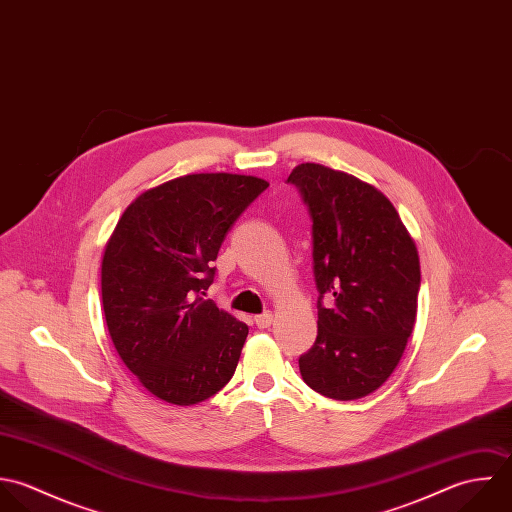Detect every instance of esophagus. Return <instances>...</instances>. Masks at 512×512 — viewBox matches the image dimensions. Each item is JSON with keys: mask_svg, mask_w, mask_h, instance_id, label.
Segmentation results:
<instances>
[{"mask_svg": "<svg viewBox=\"0 0 512 512\" xmlns=\"http://www.w3.org/2000/svg\"><path fill=\"white\" fill-rule=\"evenodd\" d=\"M254 322L258 328H268L274 322V316H272V312H264L260 316H254Z\"/></svg>", "mask_w": 512, "mask_h": 512, "instance_id": "obj_1", "label": "esophagus"}]
</instances>
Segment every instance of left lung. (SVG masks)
<instances>
[{
	"label": "left lung",
	"mask_w": 512,
	"mask_h": 512,
	"mask_svg": "<svg viewBox=\"0 0 512 512\" xmlns=\"http://www.w3.org/2000/svg\"><path fill=\"white\" fill-rule=\"evenodd\" d=\"M288 182L312 218L318 288V336L300 373L326 397H365L393 373L415 326V242L393 204L347 172L306 163Z\"/></svg>",
	"instance_id": "1"
}]
</instances>
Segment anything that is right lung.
<instances>
[{
    "instance_id": "add662e5",
    "label": "right lung",
    "mask_w": 512,
    "mask_h": 512,
    "mask_svg": "<svg viewBox=\"0 0 512 512\" xmlns=\"http://www.w3.org/2000/svg\"><path fill=\"white\" fill-rule=\"evenodd\" d=\"M268 188L256 176L186 174L141 194L103 256L101 292L111 340L155 397L194 405L234 375L248 326L204 300L218 250Z\"/></svg>"
}]
</instances>
